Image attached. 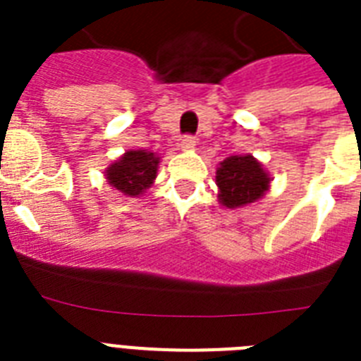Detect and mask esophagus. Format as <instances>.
Segmentation results:
<instances>
[{"label": "esophagus", "instance_id": "obj_1", "mask_svg": "<svg viewBox=\"0 0 361 361\" xmlns=\"http://www.w3.org/2000/svg\"><path fill=\"white\" fill-rule=\"evenodd\" d=\"M195 146H197V140H195L192 136H183V138H181L180 147L183 152H191V149H195Z\"/></svg>", "mask_w": 361, "mask_h": 361}]
</instances>
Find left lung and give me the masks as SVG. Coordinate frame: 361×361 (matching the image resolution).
<instances>
[{
    "label": "left lung",
    "mask_w": 361,
    "mask_h": 361,
    "mask_svg": "<svg viewBox=\"0 0 361 361\" xmlns=\"http://www.w3.org/2000/svg\"><path fill=\"white\" fill-rule=\"evenodd\" d=\"M217 198L228 209L245 208L258 202L269 191L268 170L252 155H231L219 163L215 172Z\"/></svg>",
    "instance_id": "1"
}]
</instances>
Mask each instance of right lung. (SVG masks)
<instances>
[{
	"instance_id": "obj_1",
	"label": "right lung",
	"mask_w": 361,
	"mask_h": 361,
	"mask_svg": "<svg viewBox=\"0 0 361 361\" xmlns=\"http://www.w3.org/2000/svg\"><path fill=\"white\" fill-rule=\"evenodd\" d=\"M161 157L147 149H129L104 170L109 185L125 197H142L157 178Z\"/></svg>"
}]
</instances>
